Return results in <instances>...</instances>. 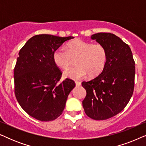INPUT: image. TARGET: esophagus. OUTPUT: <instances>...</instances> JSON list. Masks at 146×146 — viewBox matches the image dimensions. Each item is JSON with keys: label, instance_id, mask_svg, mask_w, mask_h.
I'll return each mask as SVG.
<instances>
[{"label": "esophagus", "instance_id": "1", "mask_svg": "<svg viewBox=\"0 0 146 146\" xmlns=\"http://www.w3.org/2000/svg\"><path fill=\"white\" fill-rule=\"evenodd\" d=\"M76 86H80L81 85V82H76Z\"/></svg>", "mask_w": 146, "mask_h": 146}]
</instances>
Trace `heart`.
<instances>
[{
	"label": "heart",
	"mask_w": 146,
	"mask_h": 146,
	"mask_svg": "<svg viewBox=\"0 0 146 146\" xmlns=\"http://www.w3.org/2000/svg\"><path fill=\"white\" fill-rule=\"evenodd\" d=\"M76 67L64 72V76L72 80H80L88 74L92 77L99 75L104 68L107 60L105 48L100 44H94L76 39L68 44L66 50L58 48L54 51L53 61L58 67L66 68L72 58H76Z\"/></svg>",
	"instance_id": "obj_1"
}]
</instances>
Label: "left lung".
<instances>
[{"mask_svg": "<svg viewBox=\"0 0 146 146\" xmlns=\"http://www.w3.org/2000/svg\"><path fill=\"white\" fill-rule=\"evenodd\" d=\"M92 40L105 48L107 60L100 75L83 82L86 96L82 106L88 116L104 120L122 111L133 94L135 62L130 48L113 34L100 33Z\"/></svg>", "mask_w": 146, "mask_h": 146, "instance_id": "obj_1", "label": "left lung"}]
</instances>
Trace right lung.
<instances>
[{
	"instance_id": "1",
	"label": "right lung",
	"mask_w": 146,
	"mask_h": 146,
	"mask_svg": "<svg viewBox=\"0 0 146 146\" xmlns=\"http://www.w3.org/2000/svg\"><path fill=\"white\" fill-rule=\"evenodd\" d=\"M72 38L36 35L19 52L14 70L15 96L22 108L38 120L52 121L59 117L75 87L68 78L58 83L62 73L52 58L54 51Z\"/></svg>"
}]
</instances>
